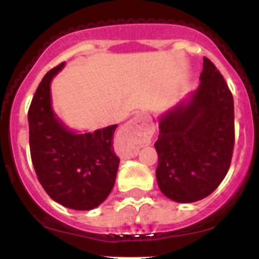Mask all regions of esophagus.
<instances>
[{
  "instance_id": "esophagus-1",
  "label": "esophagus",
  "mask_w": 259,
  "mask_h": 259,
  "mask_svg": "<svg viewBox=\"0 0 259 259\" xmlns=\"http://www.w3.org/2000/svg\"><path fill=\"white\" fill-rule=\"evenodd\" d=\"M153 134V125L146 120L145 116H136V118L131 119L125 125L124 131H123V136L125 140L131 144V148L128 149V155L137 154V145L149 141L150 136Z\"/></svg>"
}]
</instances>
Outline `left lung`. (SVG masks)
<instances>
[{"label": "left lung", "mask_w": 259, "mask_h": 259, "mask_svg": "<svg viewBox=\"0 0 259 259\" xmlns=\"http://www.w3.org/2000/svg\"><path fill=\"white\" fill-rule=\"evenodd\" d=\"M200 87L159 122L154 146L158 187L176 202L202 200L218 188L235 146L233 97L221 71L203 57Z\"/></svg>", "instance_id": "1"}]
</instances>
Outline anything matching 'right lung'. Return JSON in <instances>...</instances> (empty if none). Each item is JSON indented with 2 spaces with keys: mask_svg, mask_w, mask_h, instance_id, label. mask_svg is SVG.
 Listing matches in <instances>:
<instances>
[{
  "mask_svg": "<svg viewBox=\"0 0 259 259\" xmlns=\"http://www.w3.org/2000/svg\"><path fill=\"white\" fill-rule=\"evenodd\" d=\"M63 65L48 71L29 105L31 159L50 198L68 209L91 210L106 200L115 183L119 158L113 139L118 124L76 135L59 122L50 105V81Z\"/></svg>",
  "mask_w": 259,
  "mask_h": 259,
  "instance_id": "add662e5",
  "label": "right lung"
}]
</instances>
